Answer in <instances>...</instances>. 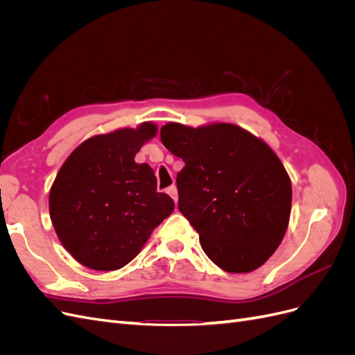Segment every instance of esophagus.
Segmentation results:
<instances>
[{
  "mask_svg": "<svg viewBox=\"0 0 355 355\" xmlns=\"http://www.w3.org/2000/svg\"><path fill=\"white\" fill-rule=\"evenodd\" d=\"M167 194L175 200V202H178V188H176V185L168 187V188H167Z\"/></svg>",
  "mask_w": 355,
  "mask_h": 355,
  "instance_id": "esophagus-1",
  "label": "esophagus"
}]
</instances>
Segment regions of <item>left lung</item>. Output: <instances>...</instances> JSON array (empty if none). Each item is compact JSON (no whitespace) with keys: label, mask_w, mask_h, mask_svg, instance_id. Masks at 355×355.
Instances as JSON below:
<instances>
[{"label":"left lung","mask_w":355,"mask_h":355,"mask_svg":"<svg viewBox=\"0 0 355 355\" xmlns=\"http://www.w3.org/2000/svg\"><path fill=\"white\" fill-rule=\"evenodd\" d=\"M159 137L184 159L178 206L209 259L232 274L263 265L280 245L292 209V185L272 149L227 123L198 128L168 123Z\"/></svg>","instance_id":"1"}]
</instances>
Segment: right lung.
I'll list each match as a JSON object with an SVG mask.
<instances>
[{
	"mask_svg": "<svg viewBox=\"0 0 355 355\" xmlns=\"http://www.w3.org/2000/svg\"><path fill=\"white\" fill-rule=\"evenodd\" d=\"M157 127L144 123L87 139L60 167L49 196L50 218L63 247L96 271L120 270L141 252L175 202L135 155Z\"/></svg>",
	"mask_w": 355,
	"mask_h": 355,
	"instance_id": "right-lung-1",
	"label": "right lung"
}]
</instances>
